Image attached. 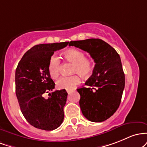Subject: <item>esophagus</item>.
Masks as SVG:
<instances>
[{
  "label": "esophagus",
  "mask_w": 147,
  "mask_h": 147,
  "mask_svg": "<svg viewBox=\"0 0 147 147\" xmlns=\"http://www.w3.org/2000/svg\"><path fill=\"white\" fill-rule=\"evenodd\" d=\"M67 93H68V94H69V93H70V91H69V90H67Z\"/></svg>",
  "instance_id": "esophagus-1"
}]
</instances>
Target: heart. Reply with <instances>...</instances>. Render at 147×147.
Listing matches in <instances>:
<instances>
[{
  "mask_svg": "<svg viewBox=\"0 0 147 147\" xmlns=\"http://www.w3.org/2000/svg\"><path fill=\"white\" fill-rule=\"evenodd\" d=\"M64 57L69 62L74 63L72 72L78 73L83 78H89L94 70V62L91 58L85 57V53L80 49L71 48L63 53ZM50 76L56 78L58 76L60 70V62L57 56L53 55L51 57L48 67ZM80 78L78 75L62 76L57 80L56 85L60 90H71L78 85Z\"/></svg>",
  "mask_w": 147,
  "mask_h": 147,
  "instance_id": "1",
  "label": "heart"
}]
</instances>
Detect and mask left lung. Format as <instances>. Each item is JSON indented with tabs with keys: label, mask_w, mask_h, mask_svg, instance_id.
I'll return each instance as SVG.
<instances>
[{
	"label": "left lung",
	"mask_w": 147,
	"mask_h": 147,
	"mask_svg": "<svg viewBox=\"0 0 147 147\" xmlns=\"http://www.w3.org/2000/svg\"><path fill=\"white\" fill-rule=\"evenodd\" d=\"M74 46L90 53L95 62L87 87L77 89L82 115L92 122H101L117 111L121 103L125 86L120 56L115 49L100 39L71 41Z\"/></svg>",
	"instance_id": "1"
}]
</instances>
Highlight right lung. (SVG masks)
<instances>
[{"mask_svg": "<svg viewBox=\"0 0 147 147\" xmlns=\"http://www.w3.org/2000/svg\"><path fill=\"white\" fill-rule=\"evenodd\" d=\"M69 42L42 44L29 49L18 64L15 72L16 95L21 111L30 124L39 129L53 131L64 119V106L67 92L56 90L48 67L54 52L68 45ZM49 93L48 99L44 98Z\"/></svg>", "mask_w": 147, "mask_h": 147, "instance_id": "add662e5", "label": "right lung"}]
</instances>
